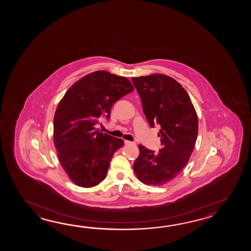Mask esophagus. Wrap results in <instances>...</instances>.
Segmentation results:
<instances>
[{"instance_id":"34e87169","label":"esophagus","mask_w":251,"mask_h":251,"mask_svg":"<svg viewBox=\"0 0 251 251\" xmlns=\"http://www.w3.org/2000/svg\"><path fill=\"white\" fill-rule=\"evenodd\" d=\"M125 144H126V145H128V144H132V145H133V144H134V143H133V142H130V141H127V140H126V141H125Z\"/></svg>"}]
</instances>
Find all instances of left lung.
<instances>
[{"label": "left lung", "mask_w": 251, "mask_h": 251, "mask_svg": "<svg viewBox=\"0 0 251 251\" xmlns=\"http://www.w3.org/2000/svg\"><path fill=\"white\" fill-rule=\"evenodd\" d=\"M150 126H160L161 148L158 152L140 144L133 169L139 180L161 186L173 180L186 166L196 145L198 119L187 91L165 75L132 78Z\"/></svg>", "instance_id": "left-lung-1"}]
</instances>
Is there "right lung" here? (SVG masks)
<instances>
[{
  "label": "right lung",
  "mask_w": 251,
  "mask_h": 251,
  "mask_svg": "<svg viewBox=\"0 0 251 251\" xmlns=\"http://www.w3.org/2000/svg\"><path fill=\"white\" fill-rule=\"evenodd\" d=\"M133 91L126 77L97 71L76 81L59 102L53 118V144L70 179L81 187L106 177L122 139L99 132L100 118H109L114 103Z\"/></svg>",
  "instance_id": "1"
}]
</instances>
